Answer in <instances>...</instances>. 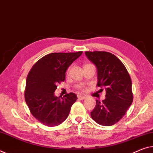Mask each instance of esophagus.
Here are the masks:
<instances>
[{
  "instance_id": "obj_1",
  "label": "esophagus",
  "mask_w": 153,
  "mask_h": 153,
  "mask_svg": "<svg viewBox=\"0 0 153 153\" xmlns=\"http://www.w3.org/2000/svg\"><path fill=\"white\" fill-rule=\"evenodd\" d=\"M77 98H78L79 99H80V100H84V99H85V98H87V96H85V95L79 94V95L77 96Z\"/></svg>"
}]
</instances>
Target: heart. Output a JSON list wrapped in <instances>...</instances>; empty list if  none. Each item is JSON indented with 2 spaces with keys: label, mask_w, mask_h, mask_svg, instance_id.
I'll use <instances>...</instances> for the list:
<instances>
[{
  "label": "heart",
  "mask_w": 153,
  "mask_h": 153,
  "mask_svg": "<svg viewBox=\"0 0 153 153\" xmlns=\"http://www.w3.org/2000/svg\"><path fill=\"white\" fill-rule=\"evenodd\" d=\"M68 72H69V69H68L67 71H66V74H68Z\"/></svg>",
  "instance_id": "b5f03b06"
}]
</instances>
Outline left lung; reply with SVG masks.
I'll return each mask as SVG.
<instances>
[{"instance_id": "left-lung-1", "label": "left lung", "mask_w": 153, "mask_h": 153, "mask_svg": "<svg viewBox=\"0 0 153 153\" xmlns=\"http://www.w3.org/2000/svg\"><path fill=\"white\" fill-rule=\"evenodd\" d=\"M85 55L97 68V86L106 90V98L96 100L91 117L100 125H114L123 118L133 102L131 76L123 63L114 54L86 51Z\"/></svg>"}]
</instances>
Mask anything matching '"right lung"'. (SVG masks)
Segmentation results:
<instances>
[{
    "label": "right lung",
    "mask_w": 153,
    "mask_h": 153,
    "mask_svg": "<svg viewBox=\"0 0 153 153\" xmlns=\"http://www.w3.org/2000/svg\"><path fill=\"white\" fill-rule=\"evenodd\" d=\"M83 51L48 54L33 65L28 74L25 98L33 116L44 125L55 126L68 116L77 96L70 92L63 98L54 92L57 84L64 81L65 72Z\"/></svg>",
    "instance_id": "right-lung-1"
}]
</instances>
